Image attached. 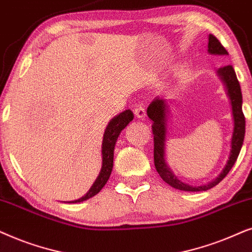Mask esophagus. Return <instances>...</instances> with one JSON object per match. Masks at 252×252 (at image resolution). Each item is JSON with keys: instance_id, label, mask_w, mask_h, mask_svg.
Returning <instances> with one entry per match:
<instances>
[{"instance_id": "34e87169", "label": "esophagus", "mask_w": 252, "mask_h": 252, "mask_svg": "<svg viewBox=\"0 0 252 252\" xmlns=\"http://www.w3.org/2000/svg\"><path fill=\"white\" fill-rule=\"evenodd\" d=\"M133 113H135V116L137 117V119L145 120L146 113H145V109H144V107H142V106L135 107V108H133Z\"/></svg>"}]
</instances>
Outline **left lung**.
I'll use <instances>...</instances> for the list:
<instances>
[{
	"label": "left lung",
	"instance_id": "left-lung-1",
	"mask_svg": "<svg viewBox=\"0 0 252 252\" xmlns=\"http://www.w3.org/2000/svg\"><path fill=\"white\" fill-rule=\"evenodd\" d=\"M207 52L213 55H228V52L224 47L221 45L213 34L209 35V45H207ZM218 77L223 83L226 87V92L228 98L230 100L231 105V114H233L234 120V130L233 136H231L230 143V153L228 158L226 166L220 173V175L216 177L211 182L203 184V186H189V184L183 183L177 177L166 162V135H167V120H168L169 110L168 102L166 99L156 98L151 102L147 108V116L153 122L152 131L154 139V166H156L157 172L159 173L161 179L170 187L182 191H206L211 188L216 187L219 184L227 174L229 173L231 167L236 162L237 157H239L240 151L242 149L244 135H246V119H244L242 112V92H241V86L239 80H237L236 73L231 65H224L218 69Z\"/></svg>",
	"mask_w": 252,
	"mask_h": 252
}]
</instances>
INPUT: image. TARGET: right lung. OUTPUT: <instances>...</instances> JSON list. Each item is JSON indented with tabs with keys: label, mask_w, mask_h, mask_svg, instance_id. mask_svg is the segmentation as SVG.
Segmentation results:
<instances>
[{
	"label": "right lung",
	"mask_w": 252,
	"mask_h": 252,
	"mask_svg": "<svg viewBox=\"0 0 252 252\" xmlns=\"http://www.w3.org/2000/svg\"><path fill=\"white\" fill-rule=\"evenodd\" d=\"M133 120V114L130 109L124 110V112L120 113L119 115L113 117L109 121L108 126L105 130L102 138V145H101V154H102V166L101 170H100L98 177L87 191L85 196L82 198L72 200L69 203H80L84 200L91 198V197L95 196L96 193L100 192V190L105 187V184L108 181L110 174L113 170V161H114V147H115L116 140L119 138L120 133L122 130L126 128L128 124Z\"/></svg>",
	"instance_id": "obj_1"
}]
</instances>
